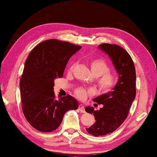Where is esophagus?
Wrapping results in <instances>:
<instances>
[{"instance_id":"34e87169","label":"esophagus","mask_w":157,"mask_h":157,"mask_svg":"<svg viewBox=\"0 0 157 157\" xmlns=\"http://www.w3.org/2000/svg\"><path fill=\"white\" fill-rule=\"evenodd\" d=\"M79 110L81 112V113H85V110H84V105L82 104H79Z\"/></svg>"}]
</instances>
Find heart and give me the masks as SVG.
I'll return each instance as SVG.
<instances>
[{"instance_id": "b5f03b06", "label": "heart", "mask_w": 157, "mask_h": 157, "mask_svg": "<svg viewBox=\"0 0 157 157\" xmlns=\"http://www.w3.org/2000/svg\"><path fill=\"white\" fill-rule=\"evenodd\" d=\"M73 66L70 67L72 71ZM90 68L92 73L96 77H98L96 80L97 86L101 91L107 93L111 91L116 84V78L114 75L110 73V66L108 63L102 59H94L90 61ZM86 89L78 88L76 89L75 94L79 98H84L86 96Z\"/></svg>"}]
</instances>
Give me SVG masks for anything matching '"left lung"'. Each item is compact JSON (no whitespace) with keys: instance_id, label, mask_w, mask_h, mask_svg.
<instances>
[{"instance_id":"8db88e82","label":"left lung","mask_w":157,"mask_h":157,"mask_svg":"<svg viewBox=\"0 0 157 157\" xmlns=\"http://www.w3.org/2000/svg\"><path fill=\"white\" fill-rule=\"evenodd\" d=\"M98 48L110 58L118 73V81L113 91L94 99V102L102 104L103 108L94 110V107H86L85 111L93 114L96 119V122L86 130L96 137L113 133L121 125L127 117L136 94L135 66L128 52L117 44H101Z\"/></svg>"}]
</instances>
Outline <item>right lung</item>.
Wrapping results in <instances>:
<instances>
[{
  "label": "right lung",
  "mask_w": 157,
  "mask_h": 157,
  "mask_svg": "<svg viewBox=\"0 0 157 157\" xmlns=\"http://www.w3.org/2000/svg\"><path fill=\"white\" fill-rule=\"evenodd\" d=\"M81 48L51 39L35 47L27 57L19 83L22 110L36 130H56L67 111L78 108V101L71 96L56 99L54 86V79L63 77L70 58Z\"/></svg>",
  "instance_id": "right-lung-1"
}]
</instances>
